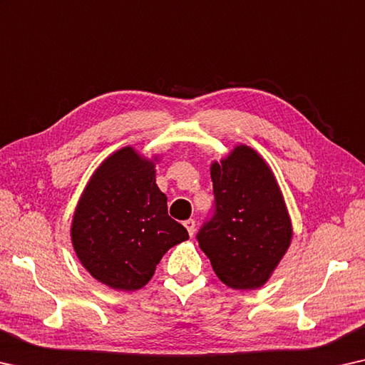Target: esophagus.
<instances>
[{
    "label": "esophagus",
    "mask_w": 365,
    "mask_h": 365,
    "mask_svg": "<svg viewBox=\"0 0 365 365\" xmlns=\"http://www.w3.org/2000/svg\"><path fill=\"white\" fill-rule=\"evenodd\" d=\"M184 227L187 228V233L190 235V237H194V233H195V220H192V218H189V220L184 222Z\"/></svg>",
    "instance_id": "obj_1"
}]
</instances>
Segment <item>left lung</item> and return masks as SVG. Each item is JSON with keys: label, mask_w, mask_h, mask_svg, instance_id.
<instances>
[{"label": "left lung", "mask_w": 365, "mask_h": 365, "mask_svg": "<svg viewBox=\"0 0 365 365\" xmlns=\"http://www.w3.org/2000/svg\"><path fill=\"white\" fill-rule=\"evenodd\" d=\"M214 212L197 241L212 269L232 289L261 287L282 259L292 225L272 171L245 145L210 168Z\"/></svg>", "instance_id": "obj_1"}]
</instances>
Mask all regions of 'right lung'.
I'll list each match as a JSON object with an SVG mask.
<instances>
[{
    "instance_id": "right-lung-1",
    "label": "right lung",
    "mask_w": 365,
    "mask_h": 365,
    "mask_svg": "<svg viewBox=\"0 0 365 365\" xmlns=\"http://www.w3.org/2000/svg\"><path fill=\"white\" fill-rule=\"evenodd\" d=\"M155 165L125 147L101 165L73 215L71 241L94 279L117 290L142 289L187 230L168 215Z\"/></svg>"
}]
</instances>
